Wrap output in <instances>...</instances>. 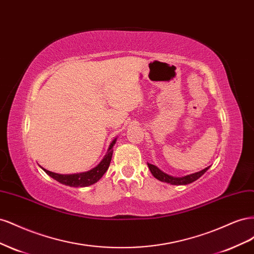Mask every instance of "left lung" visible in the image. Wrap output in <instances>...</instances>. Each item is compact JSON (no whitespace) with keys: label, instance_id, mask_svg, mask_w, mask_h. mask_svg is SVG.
<instances>
[{"label":"left lung","instance_id":"8db88e82","mask_svg":"<svg viewBox=\"0 0 254 254\" xmlns=\"http://www.w3.org/2000/svg\"><path fill=\"white\" fill-rule=\"evenodd\" d=\"M149 170L152 174V176L155 177L156 179L162 181V182H166V183H171L173 186H184V184H190L191 182L196 181L198 178H200V177L210 168V166L205 167L204 170L200 171V172H197L195 174H190L188 176H184V177H173L165 174L164 172H162L160 170L159 167H157L156 165H152L150 163H147Z\"/></svg>","mask_w":254,"mask_h":254}]
</instances>
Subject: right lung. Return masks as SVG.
<instances>
[{
	"label": "right lung",
	"instance_id": "obj_1",
	"mask_svg": "<svg viewBox=\"0 0 254 254\" xmlns=\"http://www.w3.org/2000/svg\"><path fill=\"white\" fill-rule=\"evenodd\" d=\"M115 142H117V137H115V139L112 141V143L110 144L108 151H107L104 159L99 162L97 166L92 168V170L89 172H84L80 174H72V175H61V174L50 172L43 167L41 168L50 177H52L53 179H55L56 181L64 184V186L74 187V188L89 187L91 184H94L95 182H97L99 179H101L104 176V174L107 172V170H108L111 162L112 153H113V145L115 144Z\"/></svg>",
	"mask_w": 254,
	"mask_h": 254
}]
</instances>
